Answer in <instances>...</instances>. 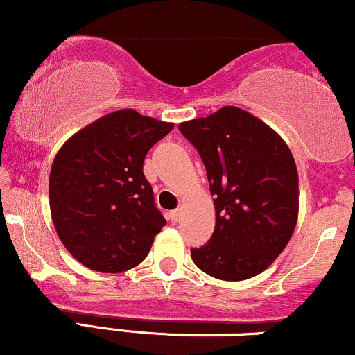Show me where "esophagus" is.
I'll list each match as a JSON object with an SVG mask.
<instances>
[{
  "label": "esophagus",
  "mask_w": 355,
  "mask_h": 355,
  "mask_svg": "<svg viewBox=\"0 0 355 355\" xmlns=\"http://www.w3.org/2000/svg\"><path fill=\"white\" fill-rule=\"evenodd\" d=\"M169 219H171V223H173V224H178L179 219H181V211H179V209L171 211L169 212Z\"/></svg>",
  "instance_id": "esophagus-1"
}]
</instances>
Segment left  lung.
Wrapping results in <instances>:
<instances>
[{
	"label": "left lung",
	"mask_w": 355,
	"mask_h": 355,
	"mask_svg": "<svg viewBox=\"0 0 355 355\" xmlns=\"http://www.w3.org/2000/svg\"><path fill=\"white\" fill-rule=\"evenodd\" d=\"M198 149L216 196L211 239L191 249L194 264L220 281H244L284 251L299 214V176L281 136L251 112L224 106L179 124Z\"/></svg>",
	"instance_id": "left-lung-1"
}]
</instances>
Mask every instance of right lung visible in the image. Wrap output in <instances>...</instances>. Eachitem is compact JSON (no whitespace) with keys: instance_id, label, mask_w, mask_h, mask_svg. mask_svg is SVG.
I'll return each instance as SVG.
<instances>
[{"instance_id":"right-lung-1","label":"right lung","mask_w":355,"mask_h":355,"mask_svg":"<svg viewBox=\"0 0 355 355\" xmlns=\"http://www.w3.org/2000/svg\"><path fill=\"white\" fill-rule=\"evenodd\" d=\"M173 128L119 110L61 146L49 174V207L61 243L83 266L114 274L146 259L166 219L143 162Z\"/></svg>"}]
</instances>
